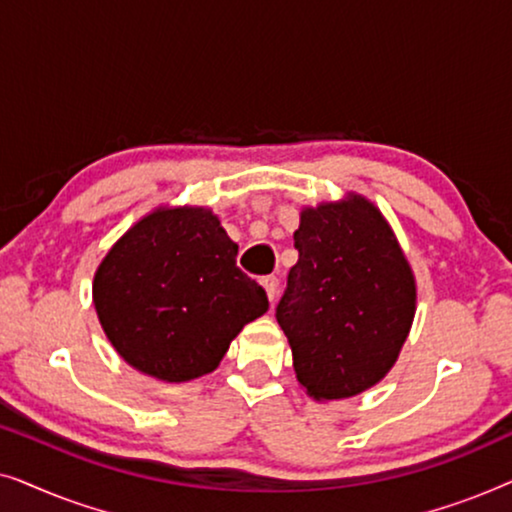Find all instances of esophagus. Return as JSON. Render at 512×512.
<instances>
[{"label":"esophagus","mask_w":512,"mask_h":512,"mask_svg":"<svg viewBox=\"0 0 512 512\" xmlns=\"http://www.w3.org/2000/svg\"><path fill=\"white\" fill-rule=\"evenodd\" d=\"M261 284H263V289H265V293H268V300L272 303V300L277 298V289H279V279L275 277V275H270V277H263L261 279Z\"/></svg>","instance_id":"1"}]
</instances>
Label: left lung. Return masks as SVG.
Listing matches in <instances>:
<instances>
[{
  "label": "left lung",
  "mask_w": 512,
  "mask_h": 512,
  "mask_svg": "<svg viewBox=\"0 0 512 512\" xmlns=\"http://www.w3.org/2000/svg\"><path fill=\"white\" fill-rule=\"evenodd\" d=\"M298 263L277 305L293 370L314 401L359 396L394 368L417 310V282L368 198L303 207Z\"/></svg>",
  "instance_id": "1"
}]
</instances>
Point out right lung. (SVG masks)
I'll list each match as a JSON object with an SVG mask.
<instances>
[{
	"label": "right lung",
	"mask_w": 512,
	"mask_h": 512,
	"mask_svg": "<svg viewBox=\"0 0 512 512\" xmlns=\"http://www.w3.org/2000/svg\"><path fill=\"white\" fill-rule=\"evenodd\" d=\"M237 244L207 207H156L97 265L93 303L125 363L163 382L219 368L230 342L268 312L237 268Z\"/></svg>",
	"instance_id": "right-lung-1"
}]
</instances>
